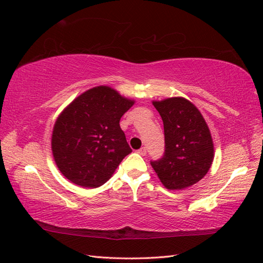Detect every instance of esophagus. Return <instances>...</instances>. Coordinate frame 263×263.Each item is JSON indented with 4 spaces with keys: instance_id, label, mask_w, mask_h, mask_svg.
Wrapping results in <instances>:
<instances>
[{
    "instance_id": "obj_1",
    "label": "esophagus",
    "mask_w": 263,
    "mask_h": 263,
    "mask_svg": "<svg viewBox=\"0 0 263 263\" xmlns=\"http://www.w3.org/2000/svg\"><path fill=\"white\" fill-rule=\"evenodd\" d=\"M138 153L140 154V156H145V154H146V149H145V147H141V149L138 150Z\"/></svg>"
}]
</instances>
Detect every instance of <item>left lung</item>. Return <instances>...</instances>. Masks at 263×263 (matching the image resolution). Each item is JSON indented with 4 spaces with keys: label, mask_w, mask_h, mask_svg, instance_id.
Segmentation results:
<instances>
[{
    "label": "left lung",
    "mask_w": 263,
    "mask_h": 263,
    "mask_svg": "<svg viewBox=\"0 0 263 263\" xmlns=\"http://www.w3.org/2000/svg\"><path fill=\"white\" fill-rule=\"evenodd\" d=\"M163 121L165 149L151 165L169 190H182L203 178L212 164L211 133L196 105L184 98L153 101Z\"/></svg>",
    "instance_id": "8db88e82"
}]
</instances>
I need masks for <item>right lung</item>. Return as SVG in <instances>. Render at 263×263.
I'll use <instances>...</instances> for the list:
<instances>
[{
  "label": "right lung",
  "instance_id": "obj_1",
  "mask_svg": "<svg viewBox=\"0 0 263 263\" xmlns=\"http://www.w3.org/2000/svg\"><path fill=\"white\" fill-rule=\"evenodd\" d=\"M134 104L110 86L81 94L57 119L52 153L63 176L83 187L104 184L132 150L120 120Z\"/></svg>",
  "mask_w": 263,
  "mask_h": 263
}]
</instances>
